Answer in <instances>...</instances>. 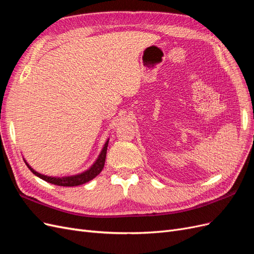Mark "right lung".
<instances>
[{"label":"right lung","instance_id":"1","mask_svg":"<svg viewBox=\"0 0 254 254\" xmlns=\"http://www.w3.org/2000/svg\"><path fill=\"white\" fill-rule=\"evenodd\" d=\"M108 142L107 141L104 148L101 152V155H99L98 159L96 160V162L92 165V167L90 170L83 172L82 174L79 175H75V176H71V177H64V178H53V177H48V176H44L42 174H39L35 172L32 167H30L26 162L27 167L30 170L33 174H35L37 177H39V178L43 179L44 181L50 182L52 184H55V186H59V187H76V186H80V184L86 183L90 180H92L93 178L101 173L104 168L105 165V161H106V155H107V147H108Z\"/></svg>","mask_w":254,"mask_h":254}]
</instances>
